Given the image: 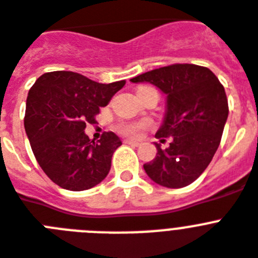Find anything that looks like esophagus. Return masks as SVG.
<instances>
[{"mask_svg": "<svg viewBox=\"0 0 258 258\" xmlns=\"http://www.w3.org/2000/svg\"><path fill=\"white\" fill-rule=\"evenodd\" d=\"M125 144H130V146H134V147H139L140 143L139 142H135V140H124Z\"/></svg>", "mask_w": 258, "mask_h": 258, "instance_id": "esophagus-1", "label": "esophagus"}]
</instances>
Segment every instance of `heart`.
I'll list each match as a JSON object with an SVG mask.
<instances>
[{"mask_svg": "<svg viewBox=\"0 0 258 258\" xmlns=\"http://www.w3.org/2000/svg\"><path fill=\"white\" fill-rule=\"evenodd\" d=\"M152 123L149 120H136V122H120L116 125V131L122 135L131 138V139H139L143 131L151 127Z\"/></svg>", "mask_w": 258, "mask_h": 258, "instance_id": "b5f03b06", "label": "heart"}]
</instances>
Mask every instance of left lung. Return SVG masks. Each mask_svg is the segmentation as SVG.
<instances>
[{"instance_id":"obj_1","label":"left lung","mask_w":258,"mask_h":258,"mask_svg":"<svg viewBox=\"0 0 258 258\" xmlns=\"http://www.w3.org/2000/svg\"><path fill=\"white\" fill-rule=\"evenodd\" d=\"M151 82L166 94V114L156 138L169 147L160 148L144 170L156 183L170 189L190 185L213 160L228 116L224 86L206 67L172 64L131 79Z\"/></svg>"}]
</instances>
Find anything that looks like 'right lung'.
Here are the masks:
<instances>
[{
	"mask_svg": "<svg viewBox=\"0 0 258 258\" xmlns=\"http://www.w3.org/2000/svg\"><path fill=\"white\" fill-rule=\"evenodd\" d=\"M125 81L101 84L69 71L44 73L27 96L25 130L36 161L52 182L72 191L88 190L109 174L122 142L114 133L97 142L84 130Z\"/></svg>",
	"mask_w": 258,
	"mask_h": 258,
	"instance_id": "obj_1",
	"label": "right lung"
}]
</instances>
